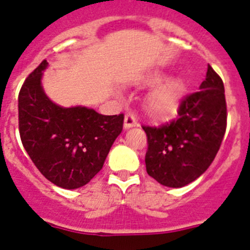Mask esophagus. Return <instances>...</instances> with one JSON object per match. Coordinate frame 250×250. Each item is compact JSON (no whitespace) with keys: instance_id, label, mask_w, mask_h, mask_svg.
<instances>
[{"instance_id":"esophagus-1","label":"esophagus","mask_w":250,"mask_h":250,"mask_svg":"<svg viewBox=\"0 0 250 250\" xmlns=\"http://www.w3.org/2000/svg\"><path fill=\"white\" fill-rule=\"evenodd\" d=\"M137 125V120L136 117L133 116L132 113H127L125 117V129H129V128L132 127H136Z\"/></svg>"}]
</instances>
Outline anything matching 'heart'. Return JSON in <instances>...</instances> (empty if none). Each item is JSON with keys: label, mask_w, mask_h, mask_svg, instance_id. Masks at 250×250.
<instances>
[{"label": "heart", "mask_w": 250, "mask_h": 250, "mask_svg": "<svg viewBox=\"0 0 250 250\" xmlns=\"http://www.w3.org/2000/svg\"><path fill=\"white\" fill-rule=\"evenodd\" d=\"M164 76L159 72L152 73L147 77V83L149 84H156L161 82ZM184 84L178 78H170L162 83L161 86L153 91L148 100V108L150 113L154 114L159 118H166L178 111L179 104H181L182 97H183Z\"/></svg>", "instance_id": "b5f03b06"}]
</instances>
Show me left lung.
<instances>
[{"instance_id": "1", "label": "left lung", "mask_w": 250, "mask_h": 250, "mask_svg": "<svg viewBox=\"0 0 250 250\" xmlns=\"http://www.w3.org/2000/svg\"><path fill=\"white\" fill-rule=\"evenodd\" d=\"M227 128L223 81L208 64L199 91L179 104L177 120L145 127L147 173L162 186L181 188L199 178L217 156Z\"/></svg>"}]
</instances>
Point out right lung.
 Here are the masks:
<instances>
[{"mask_svg": "<svg viewBox=\"0 0 250 250\" xmlns=\"http://www.w3.org/2000/svg\"><path fill=\"white\" fill-rule=\"evenodd\" d=\"M46 60L24 81L19 94L22 145L38 170L56 186L76 189L102 169L125 116H103L82 105L61 107L42 87Z\"/></svg>", "mask_w": 250, "mask_h": 250, "instance_id": "right-lung-1", "label": "right lung"}]
</instances>
